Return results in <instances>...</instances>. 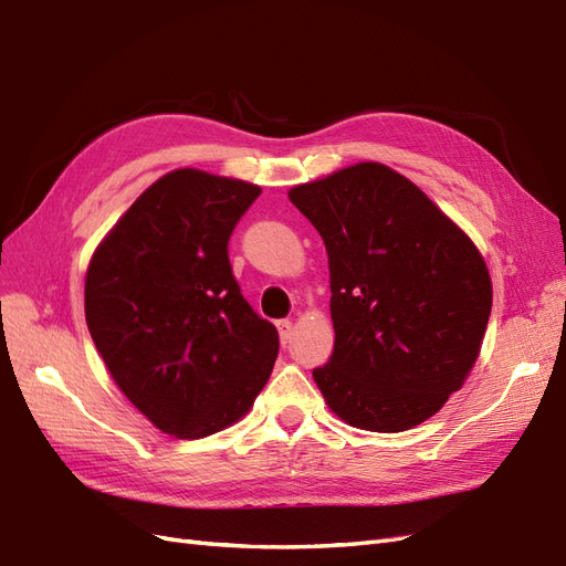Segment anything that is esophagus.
I'll return each mask as SVG.
<instances>
[{"mask_svg":"<svg viewBox=\"0 0 566 566\" xmlns=\"http://www.w3.org/2000/svg\"><path fill=\"white\" fill-rule=\"evenodd\" d=\"M276 328H279V335H281V343L287 345L290 335H293V321L281 318V321H276Z\"/></svg>","mask_w":566,"mask_h":566,"instance_id":"1","label":"esophagus"}]
</instances>
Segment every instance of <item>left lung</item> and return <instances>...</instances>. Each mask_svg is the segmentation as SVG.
Here are the masks:
<instances>
[{
	"label": "left lung",
	"mask_w": 566,
	"mask_h": 566,
	"mask_svg": "<svg viewBox=\"0 0 566 566\" xmlns=\"http://www.w3.org/2000/svg\"><path fill=\"white\" fill-rule=\"evenodd\" d=\"M287 197L328 252L335 345L312 371L321 395L355 429H415L479 359L493 307L479 248L386 164L347 166Z\"/></svg>",
	"instance_id": "left-lung-1"
}]
</instances>
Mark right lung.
<instances>
[{
    "mask_svg": "<svg viewBox=\"0 0 566 566\" xmlns=\"http://www.w3.org/2000/svg\"><path fill=\"white\" fill-rule=\"evenodd\" d=\"M262 195L252 182L176 169L137 197L90 259L85 321L116 386L159 431L195 440L252 409L279 355L228 262Z\"/></svg>",
    "mask_w": 566,
    "mask_h": 566,
    "instance_id": "obj_1",
    "label": "right lung"
}]
</instances>
